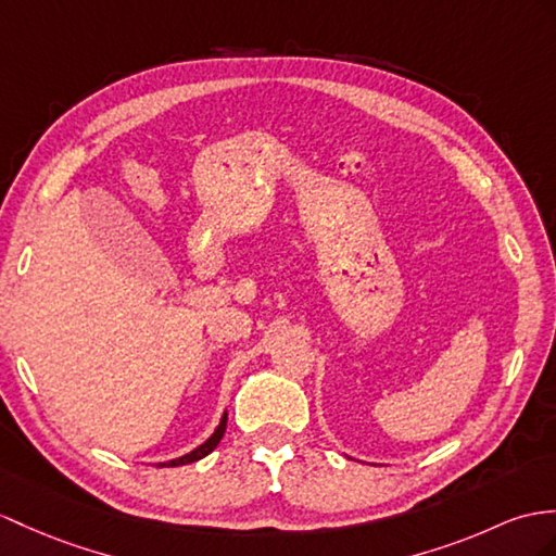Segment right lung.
<instances>
[{"label": "right lung", "mask_w": 556, "mask_h": 556, "mask_svg": "<svg viewBox=\"0 0 556 556\" xmlns=\"http://www.w3.org/2000/svg\"><path fill=\"white\" fill-rule=\"evenodd\" d=\"M226 419H228V415L224 413V417H222V422H219V427L214 429V434L202 443V445H198L195 451H191L188 455H181V457H176V459H169V463H162L160 467H179V465H191V463H198V459H202L205 455H210L216 445H219V441H222V437H224V431H226Z\"/></svg>", "instance_id": "1"}]
</instances>
